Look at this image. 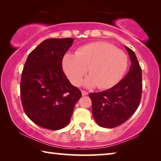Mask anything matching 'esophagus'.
I'll use <instances>...</instances> for the list:
<instances>
[{
    "label": "esophagus",
    "instance_id": "obj_1",
    "mask_svg": "<svg viewBox=\"0 0 161 161\" xmlns=\"http://www.w3.org/2000/svg\"><path fill=\"white\" fill-rule=\"evenodd\" d=\"M81 94H82V96H86V95H88V92L86 91L81 90Z\"/></svg>",
    "mask_w": 161,
    "mask_h": 161
}]
</instances>
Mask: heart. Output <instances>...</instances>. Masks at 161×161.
Segmentation results:
<instances>
[{
    "instance_id": "heart-1",
    "label": "heart",
    "mask_w": 161,
    "mask_h": 161,
    "mask_svg": "<svg viewBox=\"0 0 161 161\" xmlns=\"http://www.w3.org/2000/svg\"><path fill=\"white\" fill-rule=\"evenodd\" d=\"M124 52L105 42L84 45L76 53H67L62 59V68L71 83L79 86L89 67L90 75L84 81L87 87L109 89L118 84L128 68Z\"/></svg>"
}]
</instances>
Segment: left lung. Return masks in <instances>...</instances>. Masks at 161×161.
<instances>
[{"mask_svg":"<svg viewBox=\"0 0 161 161\" xmlns=\"http://www.w3.org/2000/svg\"><path fill=\"white\" fill-rule=\"evenodd\" d=\"M130 67L124 79L107 90L90 93L92 114L99 126L111 129L126 121L137 109L142 94V72L137 58L126 46Z\"/></svg>","mask_w":161,"mask_h":161,"instance_id":"1","label":"left lung"}]
</instances>
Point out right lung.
I'll use <instances>...</instances> for the list:
<instances>
[{
  "instance_id": "obj_1",
  "label": "right lung",
  "mask_w": 161,
  "mask_h": 161,
  "mask_svg": "<svg viewBox=\"0 0 161 161\" xmlns=\"http://www.w3.org/2000/svg\"><path fill=\"white\" fill-rule=\"evenodd\" d=\"M73 38H51L29 54L22 73L20 97L23 109L35 124L59 130L69 123L81 91L68 80L62 59Z\"/></svg>"
}]
</instances>
